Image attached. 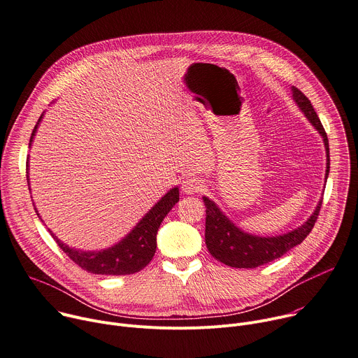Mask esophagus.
Returning <instances> with one entry per match:
<instances>
[{
	"label": "esophagus",
	"instance_id": "1",
	"mask_svg": "<svg viewBox=\"0 0 358 358\" xmlns=\"http://www.w3.org/2000/svg\"><path fill=\"white\" fill-rule=\"evenodd\" d=\"M203 182L199 178L194 176H187L186 179H183L182 182V190L186 194H196L203 190Z\"/></svg>",
	"mask_w": 358,
	"mask_h": 358
}]
</instances>
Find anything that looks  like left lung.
<instances>
[{
    "label": "left lung",
    "mask_w": 358,
    "mask_h": 358,
    "mask_svg": "<svg viewBox=\"0 0 358 358\" xmlns=\"http://www.w3.org/2000/svg\"><path fill=\"white\" fill-rule=\"evenodd\" d=\"M290 90L292 98L299 109L304 113L308 122L323 138L327 156L324 179L327 180L330 172V149L326 131L308 98L296 87H292ZM203 202L206 206L205 241L210 255L230 267L255 268L257 266L282 257L285 253H287L290 249L300 245L306 239L317 220V216H319L323 199L319 201L311 216L297 229H293L292 231H287L285 234L266 237L248 233L241 227H237L208 196H203Z\"/></svg>",
    "instance_id": "1"
}]
</instances>
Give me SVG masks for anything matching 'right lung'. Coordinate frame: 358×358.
I'll return each mask as SVG.
<instances>
[{
    "label": "right lung",
    "instance_id": "1",
    "mask_svg": "<svg viewBox=\"0 0 358 358\" xmlns=\"http://www.w3.org/2000/svg\"><path fill=\"white\" fill-rule=\"evenodd\" d=\"M44 113L39 116L38 122L31 134L29 148L34 142V136L39 127V122L43 121ZM29 172V159L27 162V173ZM29 186V175L27 176ZM179 202V187L175 186L166 192L161 199H159L148 213L136 223V226L124 237L110 248L101 250H83L69 248L66 243L61 242L58 237L48 229L54 241L58 246L68 255V257L75 262L79 267L94 273V274H105V275H125L141 271L143 267L149 264L156 252V234L159 226L164 222L165 216L171 212V209ZM36 216H39L35 205H34ZM41 222H44L41 219Z\"/></svg>",
    "mask_w": 358,
    "mask_h": 358
}]
</instances>
